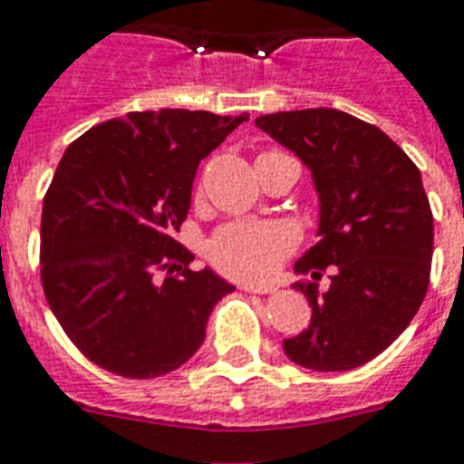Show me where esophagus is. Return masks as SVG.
Masks as SVG:
<instances>
[{
  "label": "esophagus",
  "instance_id": "1",
  "mask_svg": "<svg viewBox=\"0 0 464 464\" xmlns=\"http://www.w3.org/2000/svg\"><path fill=\"white\" fill-rule=\"evenodd\" d=\"M244 292H256V295H270V292H276L273 285H256V283H239Z\"/></svg>",
  "mask_w": 464,
  "mask_h": 464
}]
</instances>
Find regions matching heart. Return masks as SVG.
Segmentation results:
<instances>
[{
	"label": "heart",
	"instance_id": "b5f03b06",
	"mask_svg": "<svg viewBox=\"0 0 464 464\" xmlns=\"http://www.w3.org/2000/svg\"><path fill=\"white\" fill-rule=\"evenodd\" d=\"M296 246V229L280 220L229 222L210 239V258L242 280L268 277Z\"/></svg>",
	"mask_w": 464,
	"mask_h": 464
}]
</instances>
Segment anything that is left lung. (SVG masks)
Listing matches in <instances>:
<instances>
[{
  "mask_svg": "<svg viewBox=\"0 0 464 464\" xmlns=\"http://www.w3.org/2000/svg\"><path fill=\"white\" fill-rule=\"evenodd\" d=\"M256 127L309 168L318 194V242L296 273L331 287L296 285L311 324L283 343L314 372H347L379 357L424 302L433 254V215L421 174L379 127L333 107L263 114Z\"/></svg>",
  "mask_w": 464,
  "mask_h": 464,
  "instance_id": "1",
  "label": "left lung"
}]
</instances>
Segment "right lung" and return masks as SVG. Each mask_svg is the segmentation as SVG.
Returning a JSON list of instances; mask_svg holds the SVG:
<instances>
[{
    "mask_svg": "<svg viewBox=\"0 0 464 464\" xmlns=\"http://www.w3.org/2000/svg\"><path fill=\"white\" fill-rule=\"evenodd\" d=\"M242 117L129 112L66 148L44 194L43 290L72 343L105 372L155 379L203 344L213 306L235 292L174 235L196 169Z\"/></svg>",
    "mask_w": 464,
    "mask_h": 464,
    "instance_id": "1",
    "label": "right lung"
}]
</instances>
